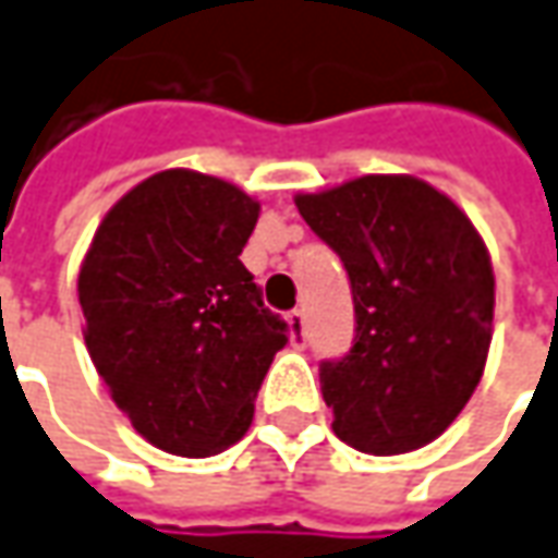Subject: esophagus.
<instances>
[{
    "label": "esophagus",
    "mask_w": 558,
    "mask_h": 558,
    "mask_svg": "<svg viewBox=\"0 0 558 558\" xmlns=\"http://www.w3.org/2000/svg\"><path fill=\"white\" fill-rule=\"evenodd\" d=\"M288 328H291V343H294V347H304V310H291V313H288Z\"/></svg>",
    "instance_id": "34e87169"
}]
</instances>
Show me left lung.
<instances>
[{
	"label": "left lung",
	"instance_id": "1",
	"mask_svg": "<svg viewBox=\"0 0 558 558\" xmlns=\"http://www.w3.org/2000/svg\"><path fill=\"white\" fill-rule=\"evenodd\" d=\"M294 205L343 260L356 310L353 350L319 368L335 436L380 458L433 442L480 387L492 347L482 235L411 174H365Z\"/></svg>",
	"mask_w": 558,
	"mask_h": 558
}]
</instances>
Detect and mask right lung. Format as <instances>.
Returning a JSON list of instances; mask_svg holds the SVG:
<instances>
[{
    "label": "right lung",
    "instance_id": "1",
    "mask_svg": "<svg viewBox=\"0 0 558 558\" xmlns=\"http://www.w3.org/2000/svg\"><path fill=\"white\" fill-rule=\"evenodd\" d=\"M257 215L260 202L233 183L168 168L116 202L78 267L97 375L168 454L208 458L239 442L288 343L239 260Z\"/></svg>",
    "mask_w": 558,
    "mask_h": 558
}]
</instances>
